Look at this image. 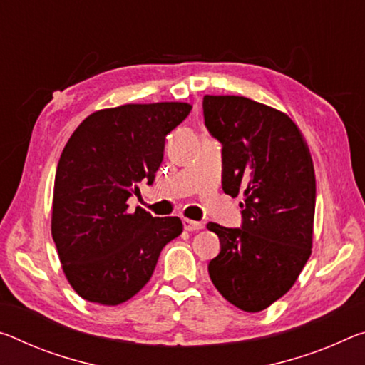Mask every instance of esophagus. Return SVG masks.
<instances>
[{
	"instance_id": "1",
	"label": "esophagus",
	"mask_w": 365,
	"mask_h": 365,
	"mask_svg": "<svg viewBox=\"0 0 365 365\" xmlns=\"http://www.w3.org/2000/svg\"><path fill=\"white\" fill-rule=\"evenodd\" d=\"M183 227H185V230H190V232H192V230H198V229L203 227V224L196 222V221H192V219L185 217V219H183Z\"/></svg>"
}]
</instances>
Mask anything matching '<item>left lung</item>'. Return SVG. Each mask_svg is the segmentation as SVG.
<instances>
[{"label": "left lung", "mask_w": 365, "mask_h": 365, "mask_svg": "<svg viewBox=\"0 0 365 365\" xmlns=\"http://www.w3.org/2000/svg\"><path fill=\"white\" fill-rule=\"evenodd\" d=\"M205 125L222 144V190L244 196L240 227L216 222L221 252L212 284L245 312L269 307L294 286L312 253L314 162L302 133L279 110L239 96H205Z\"/></svg>", "instance_id": "8db88e82"}]
</instances>
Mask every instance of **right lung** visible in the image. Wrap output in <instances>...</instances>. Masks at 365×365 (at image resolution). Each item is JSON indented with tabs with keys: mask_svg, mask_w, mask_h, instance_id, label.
Listing matches in <instances>:
<instances>
[{
	"mask_svg": "<svg viewBox=\"0 0 365 365\" xmlns=\"http://www.w3.org/2000/svg\"><path fill=\"white\" fill-rule=\"evenodd\" d=\"M185 102L128 103L89 115L56 167L51 235L66 279L102 305L131 299L151 279L159 255L182 234L178 217H154L130 196L153 185L165 136L188 117Z\"/></svg>",
	"mask_w": 365,
	"mask_h": 365,
	"instance_id": "1",
	"label": "right lung"
}]
</instances>
